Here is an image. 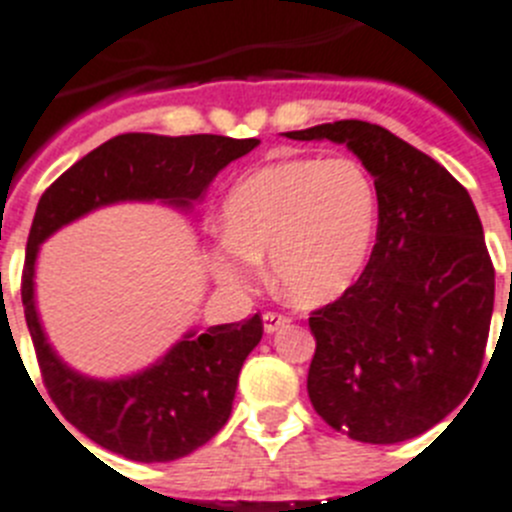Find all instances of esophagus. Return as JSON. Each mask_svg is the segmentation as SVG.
Returning <instances> with one entry per match:
<instances>
[{"label": "esophagus", "instance_id": "34e87169", "mask_svg": "<svg viewBox=\"0 0 512 512\" xmlns=\"http://www.w3.org/2000/svg\"><path fill=\"white\" fill-rule=\"evenodd\" d=\"M289 322H292V320H289L287 314H281V312H266L264 314V330L269 332V335H271V332L281 330V327H287Z\"/></svg>", "mask_w": 512, "mask_h": 512}]
</instances>
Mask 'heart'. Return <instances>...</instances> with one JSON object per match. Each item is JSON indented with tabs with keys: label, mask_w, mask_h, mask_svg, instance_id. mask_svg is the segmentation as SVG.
Here are the masks:
<instances>
[{
	"label": "heart",
	"mask_w": 512,
	"mask_h": 512,
	"mask_svg": "<svg viewBox=\"0 0 512 512\" xmlns=\"http://www.w3.org/2000/svg\"><path fill=\"white\" fill-rule=\"evenodd\" d=\"M378 228V190L353 157H289L243 175L223 203L218 279L248 287L269 256L289 302L325 304L358 279Z\"/></svg>",
	"instance_id": "b5f03b06"
}]
</instances>
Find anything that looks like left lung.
I'll return each mask as SVG.
<instances>
[{"label":"left lung","mask_w":512,"mask_h":512,"mask_svg":"<svg viewBox=\"0 0 512 512\" xmlns=\"http://www.w3.org/2000/svg\"><path fill=\"white\" fill-rule=\"evenodd\" d=\"M284 137L345 144L378 190L368 266L309 317V401L355 442L419 437L467 398L485 360L495 269L475 203L437 159L378 124L348 119Z\"/></svg>","instance_id":"1"}]
</instances>
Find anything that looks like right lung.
Masks as SVG:
<instances>
[{
  "instance_id": "obj_1",
  "label": "right lung",
  "mask_w": 512,
  "mask_h": 512,
  "mask_svg": "<svg viewBox=\"0 0 512 512\" xmlns=\"http://www.w3.org/2000/svg\"><path fill=\"white\" fill-rule=\"evenodd\" d=\"M253 147H259V139L119 134L78 159L42 192L22 269L27 330L53 403L98 447L134 462H172L210 442L231 416L238 373L259 345L264 322L253 314L251 320L205 332L190 330L152 368L119 381H96L68 368L42 330L35 309L40 243L75 218L124 200H162L187 210L203 198L225 164Z\"/></svg>"
}]
</instances>
